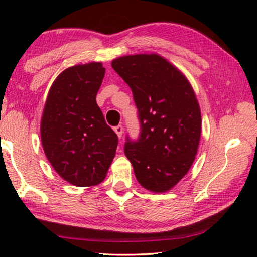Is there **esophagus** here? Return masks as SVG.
I'll use <instances>...</instances> for the list:
<instances>
[{
  "instance_id": "1",
  "label": "esophagus",
  "mask_w": 257,
  "mask_h": 257,
  "mask_svg": "<svg viewBox=\"0 0 257 257\" xmlns=\"http://www.w3.org/2000/svg\"><path fill=\"white\" fill-rule=\"evenodd\" d=\"M114 132L116 133V135H118V137L121 138V137H122V134H123V127L121 124L116 125V127H114Z\"/></svg>"
}]
</instances>
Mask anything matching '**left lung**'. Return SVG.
<instances>
[{
	"label": "left lung",
	"mask_w": 257,
	"mask_h": 257,
	"mask_svg": "<svg viewBox=\"0 0 257 257\" xmlns=\"http://www.w3.org/2000/svg\"><path fill=\"white\" fill-rule=\"evenodd\" d=\"M112 68L133 92L141 125L134 141L125 137L124 154L144 188L163 193L193 164L201 138V110L182 73L156 54L121 56Z\"/></svg>",
	"instance_id": "left-lung-1"
}]
</instances>
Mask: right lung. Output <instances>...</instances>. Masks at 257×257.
<instances>
[{"label":"right lung","instance_id":"obj_1","mask_svg":"<svg viewBox=\"0 0 257 257\" xmlns=\"http://www.w3.org/2000/svg\"><path fill=\"white\" fill-rule=\"evenodd\" d=\"M104 75L99 62L68 68L52 85L43 112L46 158L64 180L78 187L103 181L118 146V136L96 103Z\"/></svg>","mask_w":257,"mask_h":257}]
</instances>
